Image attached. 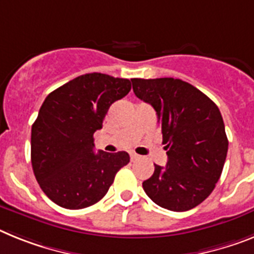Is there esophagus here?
Here are the masks:
<instances>
[{
	"label": "esophagus",
	"instance_id": "34e87169",
	"mask_svg": "<svg viewBox=\"0 0 254 254\" xmlns=\"http://www.w3.org/2000/svg\"><path fill=\"white\" fill-rule=\"evenodd\" d=\"M140 159V155H137L136 153H131V160L132 162H135V160Z\"/></svg>",
	"mask_w": 254,
	"mask_h": 254
}]
</instances>
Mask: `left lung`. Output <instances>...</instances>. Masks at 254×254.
Masks as SVG:
<instances>
[{"label": "left lung", "mask_w": 254, "mask_h": 254, "mask_svg": "<svg viewBox=\"0 0 254 254\" xmlns=\"http://www.w3.org/2000/svg\"><path fill=\"white\" fill-rule=\"evenodd\" d=\"M133 92L157 112L168 162L155 166L142 183L159 207L189 211L213 191L227 155L226 132L220 109L190 83L175 78H132Z\"/></svg>", "instance_id": "8db88e82"}]
</instances>
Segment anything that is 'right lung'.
I'll return each instance as SVG.
<instances>
[{
	"label": "right lung",
	"mask_w": 254,
	"mask_h": 254,
	"mask_svg": "<svg viewBox=\"0 0 254 254\" xmlns=\"http://www.w3.org/2000/svg\"><path fill=\"white\" fill-rule=\"evenodd\" d=\"M131 82L103 73L79 75L45 99L32 126L30 159L41 189L66 209L103 199L117 172L128 164L126 151H94L110 105L128 94Z\"/></svg>",
	"instance_id": "1"
}]
</instances>
